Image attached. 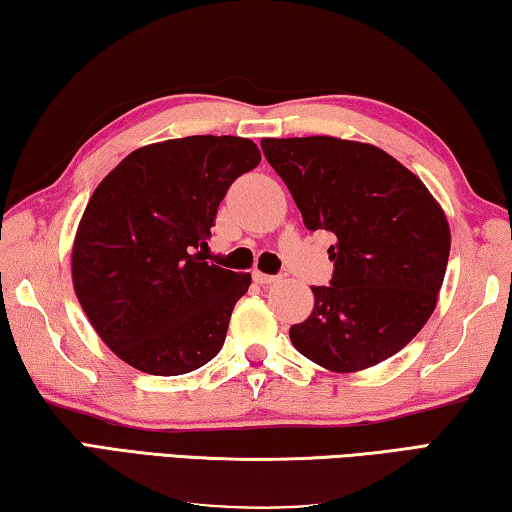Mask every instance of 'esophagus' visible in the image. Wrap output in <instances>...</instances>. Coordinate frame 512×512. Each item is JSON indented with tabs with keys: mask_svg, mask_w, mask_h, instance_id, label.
<instances>
[{
	"mask_svg": "<svg viewBox=\"0 0 512 512\" xmlns=\"http://www.w3.org/2000/svg\"><path fill=\"white\" fill-rule=\"evenodd\" d=\"M251 276H254V281L261 283V285H272V283H279L281 281L279 274H263V272H258V270L251 274Z\"/></svg>",
	"mask_w": 512,
	"mask_h": 512,
	"instance_id": "obj_1",
	"label": "esophagus"
}]
</instances>
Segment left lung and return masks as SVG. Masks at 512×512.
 Instances as JSON below:
<instances>
[{
	"mask_svg": "<svg viewBox=\"0 0 512 512\" xmlns=\"http://www.w3.org/2000/svg\"><path fill=\"white\" fill-rule=\"evenodd\" d=\"M306 229L335 236L330 285H312V315L290 328L301 355L339 373L402 351L436 308L450 224L427 186L387 152L335 137L263 139Z\"/></svg>",
	"mask_w": 512,
	"mask_h": 512,
	"instance_id": "obj_1",
	"label": "left lung"
}]
</instances>
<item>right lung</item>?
Wrapping results in <instances>:
<instances>
[{
    "label": "right lung",
    "mask_w": 512,
    "mask_h": 512,
    "mask_svg": "<svg viewBox=\"0 0 512 512\" xmlns=\"http://www.w3.org/2000/svg\"><path fill=\"white\" fill-rule=\"evenodd\" d=\"M261 164L242 137L170 139L130 152L78 224L71 276L98 337L134 369L182 375L220 353L251 276L202 249L229 186Z\"/></svg>",
    "instance_id": "1"
}]
</instances>
